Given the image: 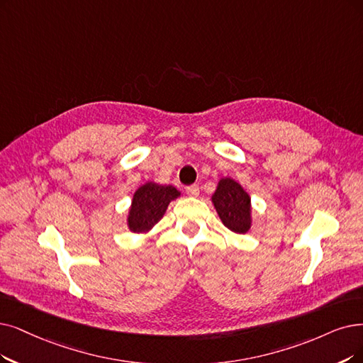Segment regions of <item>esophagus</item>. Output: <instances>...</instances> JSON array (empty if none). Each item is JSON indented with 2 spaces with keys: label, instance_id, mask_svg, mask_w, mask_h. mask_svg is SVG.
Masks as SVG:
<instances>
[{
  "label": "esophagus",
  "instance_id": "obj_1",
  "mask_svg": "<svg viewBox=\"0 0 363 363\" xmlns=\"http://www.w3.org/2000/svg\"><path fill=\"white\" fill-rule=\"evenodd\" d=\"M186 194L189 195V196H192V198H196L199 195V186L194 184V186L186 187Z\"/></svg>",
  "mask_w": 363,
  "mask_h": 363
}]
</instances>
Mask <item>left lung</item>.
Instances as JSON below:
<instances>
[{
	"label": "left lung",
	"mask_w": 363,
	"mask_h": 363,
	"mask_svg": "<svg viewBox=\"0 0 363 363\" xmlns=\"http://www.w3.org/2000/svg\"><path fill=\"white\" fill-rule=\"evenodd\" d=\"M211 202L222 223L235 234H247L253 223L252 198L234 179L223 177L217 183Z\"/></svg>",
	"instance_id": "8db88e82"
}]
</instances>
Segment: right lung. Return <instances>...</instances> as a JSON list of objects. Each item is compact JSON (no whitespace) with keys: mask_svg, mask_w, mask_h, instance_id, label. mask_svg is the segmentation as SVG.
I'll list each match as a JSON object with an SVG mask.
<instances>
[{"mask_svg":"<svg viewBox=\"0 0 363 363\" xmlns=\"http://www.w3.org/2000/svg\"><path fill=\"white\" fill-rule=\"evenodd\" d=\"M180 191L171 184L147 182L134 192L126 214V226L134 234H149L162 219L169 202L180 198Z\"/></svg>","mask_w":363,"mask_h":363,"instance_id":"1","label":"right lung"}]
</instances>
